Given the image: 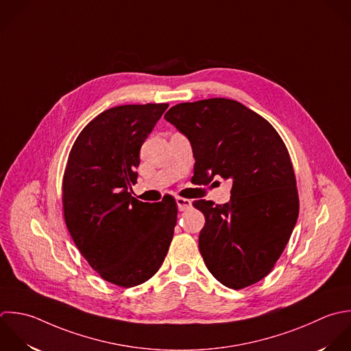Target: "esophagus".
<instances>
[{
  "label": "esophagus",
  "mask_w": 351,
  "mask_h": 351,
  "mask_svg": "<svg viewBox=\"0 0 351 351\" xmlns=\"http://www.w3.org/2000/svg\"><path fill=\"white\" fill-rule=\"evenodd\" d=\"M176 204H178V209L180 212L187 210L189 208H191V201L186 199V198H182V197H176Z\"/></svg>",
  "instance_id": "1"
}]
</instances>
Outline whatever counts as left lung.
Segmentation results:
<instances>
[{"instance_id": "8db88e82", "label": "left lung", "mask_w": 351, "mask_h": 351, "mask_svg": "<svg viewBox=\"0 0 351 351\" xmlns=\"http://www.w3.org/2000/svg\"><path fill=\"white\" fill-rule=\"evenodd\" d=\"M164 119L191 143L193 180H232L230 202H193L205 216L198 241L205 265L228 289L260 282L282 256L300 213L283 139L258 113L227 98L178 104Z\"/></svg>"}]
</instances>
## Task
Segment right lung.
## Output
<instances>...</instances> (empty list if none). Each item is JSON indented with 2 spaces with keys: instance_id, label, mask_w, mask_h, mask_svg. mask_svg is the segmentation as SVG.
Segmentation results:
<instances>
[{
  "instance_id": "right-lung-1",
  "label": "right lung",
  "mask_w": 351,
  "mask_h": 351,
  "mask_svg": "<svg viewBox=\"0 0 351 351\" xmlns=\"http://www.w3.org/2000/svg\"><path fill=\"white\" fill-rule=\"evenodd\" d=\"M168 104L121 105L77 135L62 178L66 228L88 265L106 282L134 287L149 280L168 253L178 206L131 195L139 150Z\"/></svg>"
}]
</instances>
